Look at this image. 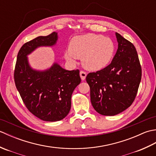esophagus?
<instances>
[{
	"instance_id": "esophagus-1",
	"label": "esophagus",
	"mask_w": 156,
	"mask_h": 156,
	"mask_svg": "<svg viewBox=\"0 0 156 156\" xmlns=\"http://www.w3.org/2000/svg\"><path fill=\"white\" fill-rule=\"evenodd\" d=\"M87 73L84 71H80V78L82 79V80H84L86 77H87Z\"/></svg>"
}]
</instances>
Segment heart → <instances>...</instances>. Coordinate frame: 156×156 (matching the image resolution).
<instances>
[{
	"label": "heart",
	"mask_w": 156,
	"mask_h": 156,
	"mask_svg": "<svg viewBox=\"0 0 156 156\" xmlns=\"http://www.w3.org/2000/svg\"><path fill=\"white\" fill-rule=\"evenodd\" d=\"M69 51L64 54L68 62L74 63L75 58L82 59L84 68L96 72L110 64L114 55L115 44L109 37L88 34L73 37Z\"/></svg>",
	"instance_id": "1"
}]
</instances>
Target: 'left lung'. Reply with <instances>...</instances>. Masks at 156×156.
Masks as SVG:
<instances>
[{"label": "left lung", "mask_w": 156, "mask_h": 156, "mask_svg": "<svg viewBox=\"0 0 156 156\" xmlns=\"http://www.w3.org/2000/svg\"><path fill=\"white\" fill-rule=\"evenodd\" d=\"M118 49L111 63L89 73L90 101L94 110L105 116L124 111L134 101L141 79V68L135 46L116 33Z\"/></svg>", "instance_id": "obj_1"}]
</instances>
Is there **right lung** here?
<instances>
[{"label":"right lung","instance_id":"1","mask_svg":"<svg viewBox=\"0 0 156 156\" xmlns=\"http://www.w3.org/2000/svg\"><path fill=\"white\" fill-rule=\"evenodd\" d=\"M58 39V33L39 36L23 45L18 53L14 78L26 107L42 121H60L69 113L71 98L80 83L79 70H66L54 62L45 70L29 65L27 55L39 47H52Z\"/></svg>","mask_w":156,"mask_h":156}]
</instances>
